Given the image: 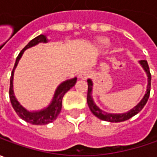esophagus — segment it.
Segmentation results:
<instances>
[{
  "label": "esophagus",
  "mask_w": 157,
  "mask_h": 157,
  "mask_svg": "<svg viewBox=\"0 0 157 157\" xmlns=\"http://www.w3.org/2000/svg\"><path fill=\"white\" fill-rule=\"evenodd\" d=\"M89 70H87V69H85V70H82L81 73L79 74V78L82 79V80H87V79L89 77Z\"/></svg>",
  "instance_id": "34e87169"
}]
</instances>
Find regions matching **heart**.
<instances>
[{
	"instance_id": "heart-1",
	"label": "heart",
	"mask_w": 157,
	"mask_h": 157,
	"mask_svg": "<svg viewBox=\"0 0 157 157\" xmlns=\"http://www.w3.org/2000/svg\"><path fill=\"white\" fill-rule=\"evenodd\" d=\"M107 42H108V39H107V38H104V37H100V38L97 40V44H98V45H105Z\"/></svg>"
}]
</instances>
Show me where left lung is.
<instances>
[{
  "label": "left lung",
  "mask_w": 157,
  "mask_h": 157,
  "mask_svg": "<svg viewBox=\"0 0 157 157\" xmlns=\"http://www.w3.org/2000/svg\"><path fill=\"white\" fill-rule=\"evenodd\" d=\"M139 63L142 65V67L144 69V71L147 74L148 76V85H147V89L146 93L143 96V98L141 100V101L138 103L136 107H134L132 109L128 111L126 113L122 114H111V113H107L105 111L101 110L98 106L95 103L92 97V89H93V82L90 79H88V95H87V102L89 107V109L91 112L95 115L96 117L102 121H107L110 122H124L126 120H128L132 116H136L140 111L143 109V107L147 103L148 99L150 94V85H151V74L149 72V68L148 65V62L145 60H141L139 61Z\"/></svg>",
  "instance_id": "obj_1"
}]
</instances>
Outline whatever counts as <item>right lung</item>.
Returning a JSON list of instances; mask_svg holds the SVG:
<instances>
[{"mask_svg":"<svg viewBox=\"0 0 157 157\" xmlns=\"http://www.w3.org/2000/svg\"><path fill=\"white\" fill-rule=\"evenodd\" d=\"M48 40L47 38V35H40L37 37L34 38L24 47V48L20 52L18 56L16 58V61L14 63L13 71L11 73V77H10V87H9V98L11 104L14 108V111L16 112V114L27 122H29L31 124L34 125H46L48 123H50L53 121H55L57 118L58 115L60 114L61 109H62V98L64 95L68 92L69 89L72 87L75 86V84L76 82L77 78L75 77L73 79H69L65 82H63L57 87L56 90L55 92V95L53 97L51 103L48 106L47 108L41 109L39 111H29L25 109L24 107L20 104V102L15 98L14 94V90H13V80H14V69L16 68L19 60L22 56V54L24 53L26 49L29 48L31 47L35 46L38 43H46Z\"/></svg>","mask_w":157,"mask_h":157,"instance_id":"1","label":"right lung"}]
</instances>
